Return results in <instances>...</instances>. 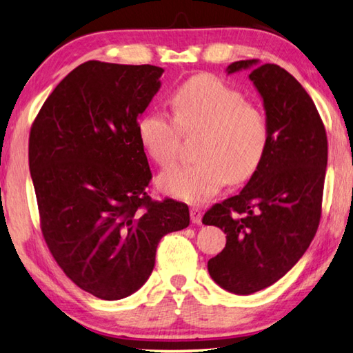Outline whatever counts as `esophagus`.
I'll use <instances>...</instances> for the list:
<instances>
[{"label": "esophagus", "mask_w": 353, "mask_h": 353, "mask_svg": "<svg viewBox=\"0 0 353 353\" xmlns=\"http://www.w3.org/2000/svg\"><path fill=\"white\" fill-rule=\"evenodd\" d=\"M201 216H203V214H201V210H199L198 208H192V209H190V219H192V223H194V224H199V223H201Z\"/></svg>", "instance_id": "obj_1"}]
</instances>
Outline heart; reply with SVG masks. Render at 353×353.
Listing matches in <instances>:
<instances>
[{
	"instance_id": "obj_1",
	"label": "heart",
	"mask_w": 353,
	"mask_h": 353,
	"mask_svg": "<svg viewBox=\"0 0 353 353\" xmlns=\"http://www.w3.org/2000/svg\"><path fill=\"white\" fill-rule=\"evenodd\" d=\"M175 119L161 110L139 118L137 130L143 149L161 168L178 157L179 134L203 129L198 161L158 176L164 194L185 203H204L230 179L241 183L254 175L269 144V123L263 109L244 101L241 92L214 77H195L170 98Z\"/></svg>"
}]
</instances>
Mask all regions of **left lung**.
I'll list each match as a JSON object with an SVG mask.
<instances>
[{
  "mask_svg": "<svg viewBox=\"0 0 353 353\" xmlns=\"http://www.w3.org/2000/svg\"><path fill=\"white\" fill-rule=\"evenodd\" d=\"M249 70L263 98L269 144L238 195L205 212L203 224L225 234V248L209 259L219 288L250 295L269 288L298 263L321 216L327 137L314 101L288 70L258 59L232 63L228 75Z\"/></svg>",
  "mask_w": 353,
  "mask_h": 353,
  "instance_id": "8db88e82",
  "label": "left lung"
}]
</instances>
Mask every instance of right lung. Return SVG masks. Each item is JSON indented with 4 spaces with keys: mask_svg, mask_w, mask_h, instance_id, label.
Listing matches in <instances>:
<instances>
[{
    "mask_svg": "<svg viewBox=\"0 0 353 353\" xmlns=\"http://www.w3.org/2000/svg\"><path fill=\"white\" fill-rule=\"evenodd\" d=\"M164 69L88 61L46 99L32 124L29 168L43 236L59 268L101 300L148 281L157 245L190 223L188 204L148 195L138 118Z\"/></svg>",
    "mask_w": 353,
    "mask_h": 353,
    "instance_id": "1",
    "label": "right lung"
}]
</instances>
